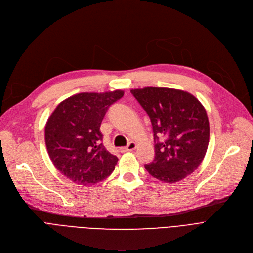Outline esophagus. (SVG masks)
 <instances>
[{"label": "esophagus", "instance_id": "esophagus-1", "mask_svg": "<svg viewBox=\"0 0 253 253\" xmlns=\"http://www.w3.org/2000/svg\"><path fill=\"white\" fill-rule=\"evenodd\" d=\"M137 148V144L135 142H129L127 144L126 147H124V148H121V152H126V151H132L135 150Z\"/></svg>", "mask_w": 253, "mask_h": 253}]
</instances>
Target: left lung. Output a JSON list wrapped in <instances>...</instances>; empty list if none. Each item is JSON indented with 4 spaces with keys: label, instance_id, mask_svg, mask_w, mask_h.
<instances>
[{
    "label": "left lung",
    "instance_id": "obj_1",
    "mask_svg": "<svg viewBox=\"0 0 253 253\" xmlns=\"http://www.w3.org/2000/svg\"><path fill=\"white\" fill-rule=\"evenodd\" d=\"M130 93L150 117L155 157L146 170L163 183H176L202 162L210 142V123L192 94L169 87L133 88ZM160 135L165 141L160 142Z\"/></svg>",
    "mask_w": 253,
    "mask_h": 253
}]
</instances>
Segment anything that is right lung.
Segmentation results:
<instances>
[{"label":"right lung","instance_id":"1","mask_svg":"<svg viewBox=\"0 0 253 253\" xmlns=\"http://www.w3.org/2000/svg\"><path fill=\"white\" fill-rule=\"evenodd\" d=\"M124 91L80 93L62 101L44 127L49 156L55 168L73 183L91 186L111 174L118 158L101 141L100 126L108 108Z\"/></svg>","mask_w":253,"mask_h":253}]
</instances>
